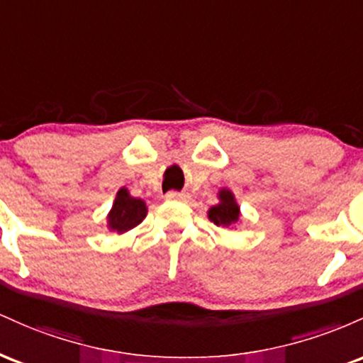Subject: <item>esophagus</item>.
<instances>
[{
	"label": "esophagus",
	"instance_id": "1",
	"mask_svg": "<svg viewBox=\"0 0 363 363\" xmlns=\"http://www.w3.org/2000/svg\"><path fill=\"white\" fill-rule=\"evenodd\" d=\"M164 197H166V201H185L186 195L180 194V192H168Z\"/></svg>",
	"mask_w": 363,
	"mask_h": 363
}]
</instances>
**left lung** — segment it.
Listing matches in <instances>:
<instances>
[{
	"instance_id": "left-lung-1",
	"label": "left lung",
	"mask_w": 363,
	"mask_h": 363,
	"mask_svg": "<svg viewBox=\"0 0 363 363\" xmlns=\"http://www.w3.org/2000/svg\"><path fill=\"white\" fill-rule=\"evenodd\" d=\"M219 203H216L214 207H211L209 216L211 221L218 226H231L236 225L240 221V207L235 201V195L228 189H221L218 194Z\"/></svg>"
}]
</instances>
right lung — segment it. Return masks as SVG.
Returning <instances> with one entry per match:
<instances>
[{
  "mask_svg": "<svg viewBox=\"0 0 363 363\" xmlns=\"http://www.w3.org/2000/svg\"><path fill=\"white\" fill-rule=\"evenodd\" d=\"M145 216H147L145 202L142 199L132 197L127 189H120L108 214V228L120 235L127 233L132 228L140 225Z\"/></svg>",
  "mask_w": 363,
  "mask_h": 363,
  "instance_id": "right-lung-1",
  "label": "right lung"
}]
</instances>
